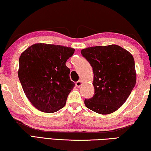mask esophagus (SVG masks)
<instances>
[{
    "label": "esophagus",
    "mask_w": 151,
    "mask_h": 151,
    "mask_svg": "<svg viewBox=\"0 0 151 151\" xmlns=\"http://www.w3.org/2000/svg\"><path fill=\"white\" fill-rule=\"evenodd\" d=\"M81 85V81L80 80L78 81L77 82H76V86L77 87H79Z\"/></svg>",
    "instance_id": "1"
}]
</instances>
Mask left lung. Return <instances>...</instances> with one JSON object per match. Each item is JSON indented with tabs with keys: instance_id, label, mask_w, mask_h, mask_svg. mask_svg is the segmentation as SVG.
Returning <instances> with one entry per match:
<instances>
[{
	"instance_id": "left-lung-1",
	"label": "left lung",
	"mask_w": 151,
	"mask_h": 151,
	"mask_svg": "<svg viewBox=\"0 0 151 151\" xmlns=\"http://www.w3.org/2000/svg\"><path fill=\"white\" fill-rule=\"evenodd\" d=\"M81 55L93 68L95 94L85 99L88 109L101 114H109L120 108L136 83L133 56L116 45L88 47Z\"/></svg>"
}]
</instances>
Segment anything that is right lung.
<instances>
[{"mask_svg": "<svg viewBox=\"0 0 151 151\" xmlns=\"http://www.w3.org/2000/svg\"><path fill=\"white\" fill-rule=\"evenodd\" d=\"M74 51L60 45L36 43L21 54L18 78L27 98L37 110L52 113L65 106L75 86L66 62Z\"/></svg>", "mask_w": 151, "mask_h": 151, "instance_id": "right-lung-1", "label": "right lung"}]
</instances>
